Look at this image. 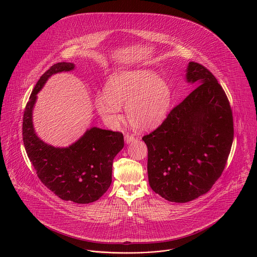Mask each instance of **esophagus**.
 Here are the masks:
<instances>
[{
    "instance_id": "obj_1",
    "label": "esophagus",
    "mask_w": 257,
    "mask_h": 257,
    "mask_svg": "<svg viewBox=\"0 0 257 257\" xmlns=\"http://www.w3.org/2000/svg\"><path fill=\"white\" fill-rule=\"evenodd\" d=\"M136 140V137L134 135H130V134H126L125 135V141L126 143H131L133 141Z\"/></svg>"
}]
</instances>
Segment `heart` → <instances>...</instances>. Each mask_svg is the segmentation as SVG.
Segmentation results:
<instances>
[{
    "instance_id": "heart-1",
    "label": "heart",
    "mask_w": 257,
    "mask_h": 257,
    "mask_svg": "<svg viewBox=\"0 0 257 257\" xmlns=\"http://www.w3.org/2000/svg\"><path fill=\"white\" fill-rule=\"evenodd\" d=\"M172 94L168 84L153 71L140 69L115 74L105 92L95 99V106L102 119L117 126L123 119L122 105L130 124L137 130L146 131L159 126L166 118Z\"/></svg>"
}]
</instances>
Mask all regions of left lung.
<instances>
[{"label": "left lung", "mask_w": 257, "mask_h": 257, "mask_svg": "<svg viewBox=\"0 0 257 257\" xmlns=\"http://www.w3.org/2000/svg\"><path fill=\"white\" fill-rule=\"evenodd\" d=\"M186 78L197 87L142 138L148 148L150 187L178 203L211 189L225 168L234 134L228 98L214 75L190 62Z\"/></svg>", "instance_id": "obj_1"}]
</instances>
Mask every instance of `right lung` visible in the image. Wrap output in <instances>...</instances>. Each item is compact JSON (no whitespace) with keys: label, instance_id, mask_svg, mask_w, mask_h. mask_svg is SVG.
<instances>
[{"label":"right lung","instance_id":"add662e5","mask_svg":"<svg viewBox=\"0 0 257 257\" xmlns=\"http://www.w3.org/2000/svg\"><path fill=\"white\" fill-rule=\"evenodd\" d=\"M73 69L72 63H57L41 76L25 107L22 135L41 182L62 200L87 204L98 200L110 187L113 159L124 147L123 134L93 127L70 147L55 148L37 137L32 123L36 95L48 78Z\"/></svg>","mask_w":257,"mask_h":257}]
</instances>
